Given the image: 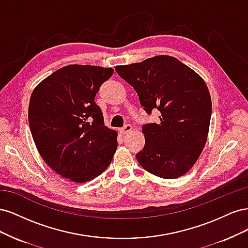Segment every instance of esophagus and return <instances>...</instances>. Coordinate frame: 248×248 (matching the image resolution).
<instances>
[{"label":"esophagus","instance_id":"esophagus-1","mask_svg":"<svg viewBox=\"0 0 248 248\" xmlns=\"http://www.w3.org/2000/svg\"><path fill=\"white\" fill-rule=\"evenodd\" d=\"M132 129V126L130 124H126L124 127H122L121 129H120V132L122 134H126L127 132H129Z\"/></svg>","mask_w":248,"mask_h":248}]
</instances>
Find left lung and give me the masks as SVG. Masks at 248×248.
<instances>
[{
	"label": "left lung",
	"instance_id": "obj_1",
	"mask_svg": "<svg viewBox=\"0 0 248 248\" xmlns=\"http://www.w3.org/2000/svg\"><path fill=\"white\" fill-rule=\"evenodd\" d=\"M116 71L136 90L148 115L159 121L142 125L145 147L136 156L142 169L163 179L186 174L205 147L212 103L205 81L174 57L117 66Z\"/></svg>",
	"mask_w": 248,
	"mask_h": 248
}]
</instances>
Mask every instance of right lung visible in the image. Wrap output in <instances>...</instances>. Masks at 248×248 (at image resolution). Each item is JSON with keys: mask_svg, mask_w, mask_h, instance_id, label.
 I'll return each mask as SVG.
<instances>
[{"mask_svg": "<svg viewBox=\"0 0 248 248\" xmlns=\"http://www.w3.org/2000/svg\"><path fill=\"white\" fill-rule=\"evenodd\" d=\"M114 69L68 65L37 86L29 125L43 160L60 176L84 183L107 170L118 147L95 96Z\"/></svg>", "mask_w": 248, "mask_h": 248, "instance_id": "obj_1", "label": "right lung"}]
</instances>
